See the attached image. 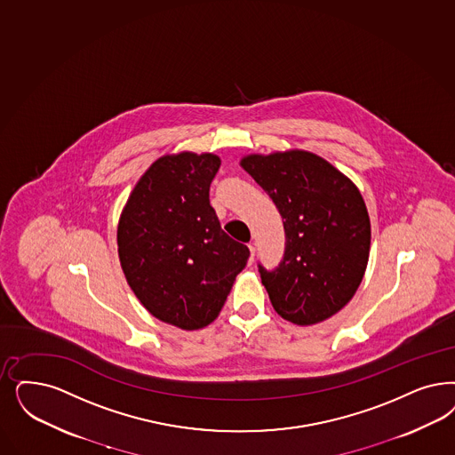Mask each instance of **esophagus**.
<instances>
[{"instance_id": "obj_1", "label": "esophagus", "mask_w": 455, "mask_h": 455, "mask_svg": "<svg viewBox=\"0 0 455 455\" xmlns=\"http://www.w3.org/2000/svg\"><path fill=\"white\" fill-rule=\"evenodd\" d=\"M249 249H251V262L253 260V257H255V245L253 243H249Z\"/></svg>"}]
</instances>
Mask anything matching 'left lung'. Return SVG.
Masks as SVG:
<instances>
[{
	"label": "left lung",
	"instance_id": "1",
	"mask_svg": "<svg viewBox=\"0 0 455 455\" xmlns=\"http://www.w3.org/2000/svg\"><path fill=\"white\" fill-rule=\"evenodd\" d=\"M242 166L283 217V260L257 264L274 309L299 326L328 319L355 296L368 264L371 228L360 191L304 151L251 155Z\"/></svg>",
	"mask_w": 455,
	"mask_h": 455
}]
</instances>
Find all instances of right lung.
Instances as JSON below:
<instances>
[{
  "label": "right lung",
  "mask_w": 455,
  "mask_h": 455,
  "mask_svg": "<svg viewBox=\"0 0 455 455\" xmlns=\"http://www.w3.org/2000/svg\"><path fill=\"white\" fill-rule=\"evenodd\" d=\"M219 168L213 155L159 157L132 189L117 228L136 298L181 330H200L219 315L251 255L221 230L210 204Z\"/></svg>",
  "instance_id": "right-lung-1"
}]
</instances>
